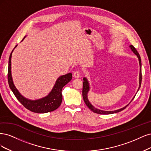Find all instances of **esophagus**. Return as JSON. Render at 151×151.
<instances>
[{
	"label": "esophagus",
	"mask_w": 151,
	"mask_h": 151,
	"mask_svg": "<svg viewBox=\"0 0 151 151\" xmlns=\"http://www.w3.org/2000/svg\"><path fill=\"white\" fill-rule=\"evenodd\" d=\"M80 76V73L78 71H76L73 73V76L75 78H79Z\"/></svg>",
	"instance_id": "esophagus-1"
}]
</instances>
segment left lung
<instances>
[{
	"label": "left lung",
	"instance_id": "obj_1",
	"mask_svg": "<svg viewBox=\"0 0 151 151\" xmlns=\"http://www.w3.org/2000/svg\"><path fill=\"white\" fill-rule=\"evenodd\" d=\"M131 50L132 51L134 52V54L137 56V58H139V65H140V74H139V89L137 91H139L140 85H141V81H142V71H141V59H140V56L139 54V52H137V50L135 49V48L132 46V45H130V46ZM83 90H82V95H83V100L85 101V104L86 105V106H88V107L93 111L94 113L96 114H103V115H107V114H114V113H117L119 112V111H122L124 110L127 106L129 105H127V106H124V107L120 109L119 110H116L115 111H104V110H101L99 109H97L95 107L92 105L90 103V101H88V96H87V94H88V92L90 90V86H89V84H88V82L87 81L86 78H83ZM132 99V100H133Z\"/></svg>",
	"mask_w": 151,
	"mask_h": 151
}]
</instances>
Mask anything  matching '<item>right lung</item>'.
<instances>
[{
  "label": "right lung",
  "instance_id": "1",
  "mask_svg": "<svg viewBox=\"0 0 151 151\" xmlns=\"http://www.w3.org/2000/svg\"><path fill=\"white\" fill-rule=\"evenodd\" d=\"M12 52V51L11 53L10 56H9L7 78L9 87H10V88L12 91L14 95L16 96L17 99L19 101V102H21V104L24 107L32 111V112L44 114L50 112V111L56 110L60 106L62 102V89L63 86L71 81L72 79V74L68 73L58 78L50 93L45 98L36 100H28L24 98L23 96L20 94L13 83L11 75Z\"/></svg>",
  "mask_w": 151,
  "mask_h": 151
}]
</instances>
